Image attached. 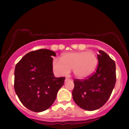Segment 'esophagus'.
<instances>
[{"label":"esophagus","instance_id":"esophagus-1","mask_svg":"<svg viewBox=\"0 0 129 129\" xmlns=\"http://www.w3.org/2000/svg\"><path fill=\"white\" fill-rule=\"evenodd\" d=\"M69 80V77H66V79H65V82H67Z\"/></svg>","mask_w":129,"mask_h":129}]
</instances>
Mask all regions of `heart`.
<instances>
[{"instance_id":"heart-1","label":"heart","mask_w":129,"mask_h":129,"mask_svg":"<svg viewBox=\"0 0 129 129\" xmlns=\"http://www.w3.org/2000/svg\"><path fill=\"white\" fill-rule=\"evenodd\" d=\"M60 60L54 59L52 66L54 72L60 76H65L73 70L77 78L83 79L91 74L98 65V57L92 51L68 52L63 54Z\"/></svg>"}]
</instances>
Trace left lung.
<instances>
[{"label": "left lung", "instance_id": "1", "mask_svg": "<svg viewBox=\"0 0 129 129\" xmlns=\"http://www.w3.org/2000/svg\"><path fill=\"white\" fill-rule=\"evenodd\" d=\"M99 52L96 71L86 79L73 80L74 101L86 110H95L103 106L109 100L116 84L115 62L104 51Z\"/></svg>", "mask_w": 129, "mask_h": 129}]
</instances>
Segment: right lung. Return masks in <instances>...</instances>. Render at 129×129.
I'll return each instance as SVG.
<instances>
[{
    "label": "right lung",
    "mask_w": 129,
    "mask_h": 129,
    "mask_svg": "<svg viewBox=\"0 0 129 129\" xmlns=\"http://www.w3.org/2000/svg\"><path fill=\"white\" fill-rule=\"evenodd\" d=\"M53 51L42 49L28 53L16 65L14 88L23 105L29 110L41 112L48 109L63 85L64 77L53 73Z\"/></svg>",
    "instance_id": "obj_1"
}]
</instances>
